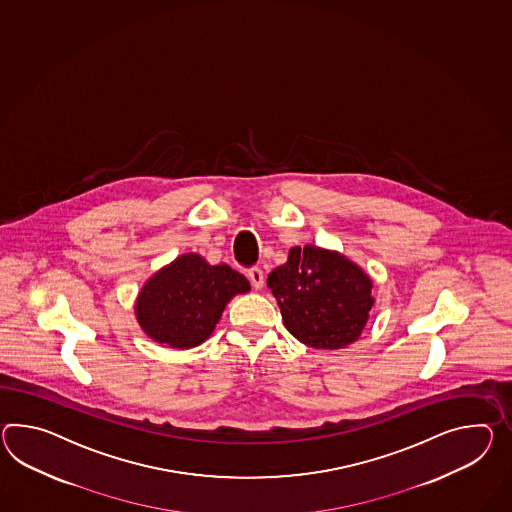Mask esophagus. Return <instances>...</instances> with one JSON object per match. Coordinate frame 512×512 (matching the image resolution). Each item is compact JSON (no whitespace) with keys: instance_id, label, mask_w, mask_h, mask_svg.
Here are the masks:
<instances>
[{"instance_id":"1","label":"esophagus","mask_w":512,"mask_h":512,"mask_svg":"<svg viewBox=\"0 0 512 512\" xmlns=\"http://www.w3.org/2000/svg\"><path fill=\"white\" fill-rule=\"evenodd\" d=\"M248 277H250L253 288L261 290L264 287V274H262L261 268H251L250 272H248Z\"/></svg>"}]
</instances>
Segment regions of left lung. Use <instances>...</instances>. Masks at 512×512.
<instances>
[{
  "label": "left lung",
  "mask_w": 512,
  "mask_h": 512,
  "mask_svg": "<svg viewBox=\"0 0 512 512\" xmlns=\"http://www.w3.org/2000/svg\"><path fill=\"white\" fill-rule=\"evenodd\" d=\"M288 331L311 348L340 349L361 337L374 305L372 279L357 264L314 246L292 248L268 275Z\"/></svg>",
  "instance_id": "left-lung-1"
}]
</instances>
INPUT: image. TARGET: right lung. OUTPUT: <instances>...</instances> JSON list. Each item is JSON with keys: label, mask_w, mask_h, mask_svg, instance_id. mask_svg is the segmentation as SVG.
<instances>
[{"label": "right lung", "mask_w": 512, "mask_h": 512, "mask_svg": "<svg viewBox=\"0 0 512 512\" xmlns=\"http://www.w3.org/2000/svg\"><path fill=\"white\" fill-rule=\"evenodd\" d=\"M248 290V279L231 266H211L194 253L181 255L140 290L138 324L159 344L194 348L211 337L227 301Z\"/></svg>", "instance_id": "add662e5"}]
</instances>
